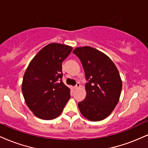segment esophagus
I'll use <instances>...</instances> for the list:
<instances>
[{
  "instance_id": "34e87169",
  "label": "esophagus",
  "mask_w": 148,
  "mask_h": 148,
  "mask_svg": "<svg viewBox=\"0 0 148 148\" xmlns=\"http://www.w3.org/2000/svg\"><path fill=\"white\" fill-rule=\"evenodd\" d=\"M80 86H81V84H80V83H79V82H77L76 83V86H74V88H75V89H76V88H79Z\"/></svg>"
}]
</instances>
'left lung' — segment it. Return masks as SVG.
<instances>
[{
	"label": "left lung",
	"mask_w": 148,
	"mask_h": 148,
	"mask_svg": "<svg viewBox=\"0 0 148 148\" xmlns=\"http://www.w3.org/2000/svg\"><path fill=\"white\" fill-rule=\"evenodd\" d=\"M73 53L81 60L87 81L86 98L78 103L80 111L90 121L103 120L120 99L123 84L118 69L107 56L92 47H77Z\"/></svg>",
	"instance_id": "obj_1"
}]
</instances>
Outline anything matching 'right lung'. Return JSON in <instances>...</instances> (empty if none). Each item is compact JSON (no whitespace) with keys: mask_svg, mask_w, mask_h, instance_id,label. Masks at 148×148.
<instances>
[{"mask_svg":"<svg viewBox=\"0 0 148 148\" xmlns=\"http://www.w3.org/2000/svg\"><path fill=\"white\" fill-rule=\"evenodd\" d=\"M72 47L51 43L33 58L23 76L22 93L34 115L52 120L62 113L70 98V89L62 81V62Z\"/></svg>","mask_w":148,"mask_h":148,"instance_id":"obj_1","label":"right lung"}]
</instances>
